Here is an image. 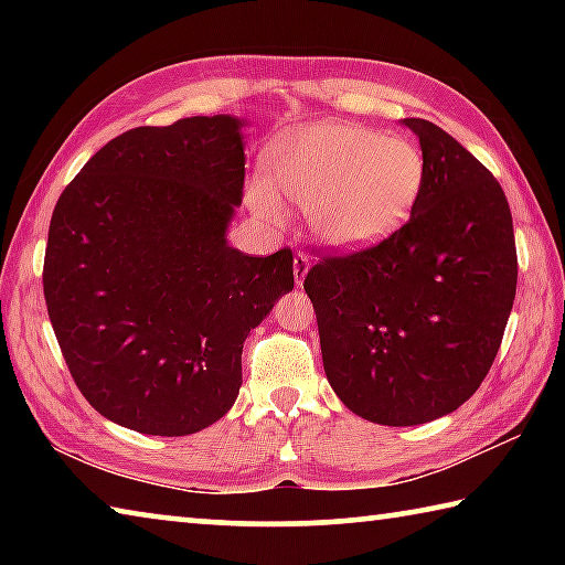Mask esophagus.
<instances>
[{
	"mask_svg": "<svg viewBox=\"0 0 565 565\" xmlns=\"http://www.w3.org/2000/svg\"><path fill=\"white\" fill-rule=\"evenodd\" d=\"M306 271H309V256H306L303 252H296L294 254V279H296V284L303 281Z\"/></svg>",
	"mask_w": 565,
	"mask_h": 565,
	"instance_id": "1",
	"label": "esophagus"
}]
</instances>
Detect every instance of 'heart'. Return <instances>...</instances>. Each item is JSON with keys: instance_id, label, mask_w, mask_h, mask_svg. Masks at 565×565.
I'll list each match as a JSON object with an SVG mask.
<instances>
[{"instance_id": "1", "label": "heart", "mask_w": 565, "mask_h": 565, "mask_svg": "<svg viewBox=\"0 0 565 565\" xmlns=\"http://www.w3.org/2000/svg\"><path fill=\"white\" fill-rule=\"evenodd\" d=\"M281 194L309 209V226L323 244H376L414 212L426 179V157L414 139L359 124H313L271 151ZM252 206L269 222L284 216L269 181L248 189Z\"/></svg>"}]
</instances>
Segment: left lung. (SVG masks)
<instances>
[{
	"mask_svg": "<svg viewBox=\"0 0 565 565\" xmlns=\"http://www.w3.org/2000/svg\"><path fill=\"white\" fill-rule=\"evenodd\" d=\"M404 124L426 157L408 222L374 246L323 254L303 279L331 388L381 426L426 424L476 394L519 279L499 181L441 127Z\"/></svg>",
	"mask_w": 565,
	"mask_h": 565,
	"instance_id": "1",
	"label": "left lung"
}]
</instances>
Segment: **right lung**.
Here are the masks:
<instances>
[{"label": "right lung", "mask_w": 565, "mask_h": 565, "mask_svg": "<svg viewBox=\"0 0 565 565\" xmlns=\"http://www.w3.org/2000/svg\"><path fill=\"white\" fill-rule=\"evenodd\" d=\"M242 121L189 117L104 145L54 206L44 299L76 388L104 418L189 436L234 406L248 331L294 289L289 246L226 244Z\"/></svg>", "instance_id": "add662e5"}]
</instances>
